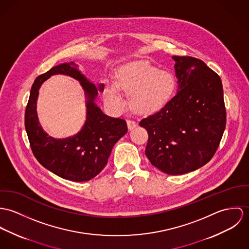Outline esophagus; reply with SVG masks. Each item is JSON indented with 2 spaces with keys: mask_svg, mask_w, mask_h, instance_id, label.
<instances>
[{
  "mask_svg": "<svg viewBox=\"0 0 249 249\" xmlns=\"http://www.w3.org/2000/svg\"><path fill=\"white\" fill-rule=\"evenodd\" d=\"M127 126H128L129 130H133L134 128L137 127V123L133 120H127Z\"/></svg>",
  "mask_w": 249,
  "mask_h": 249,
  "instance_id": "1",
  "label": "esophagus"
}]
</instances>
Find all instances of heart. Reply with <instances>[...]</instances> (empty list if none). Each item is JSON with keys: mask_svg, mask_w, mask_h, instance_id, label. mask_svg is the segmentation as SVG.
I'll use <instances>...</instances> for the list:
<instances>
[{"mask_svg": "<svg viewBox=\"0 0 249 249\" xmlns=\"http://www.w3.org/2000/svg\"><path fill=\"white\" fill-rule=\"evenodd\" d=\"M177 86L175 75L160 71L148 61H136L124 65L118 71L114 85H107L103 91L105 101L113 108H121L123 97L118 90L132 94L131 105L139 113L161 110L172 98Z\"/></svg>", "mask_w": 249, "mask_h": 249, "instance_id": "heart-1", "label": "heart"}]
</instances>
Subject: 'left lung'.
<instances>
[{
  "label": "left lung",
  "instance_id": "left-lung-1",
  "mask_svg": "<svg viewBox=\"0 0 249 249\" xmlns=\"http://www.w3.org/2000/svg\"><path fill=\"white\" fill-rule=\"evenodd\" d=\"M176 95L139 125L148 132L145 154L168 175H182L205 165L221 142L226 113L220 76L189 56H173Z\"/></svg>",
  "mask_w": 249,
  "mask_h": 249
}]
</instances>
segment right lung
<instances>
[{"mask_svg":"<svg viewBox=\"0 0 249 249\" xmlns=\"http://www.w3.org/2000/svg\"><path fill=\"white\" fill-rule=\"evenodd\" d=\"M55 74L68 75L80 81L86 97V120L82 130L66 139H54L41 128L36 114L38 89ZM104 85L95 86L73 62L64 63L38 76L31 87L25 115V126L34 157L39 163L56 176L75 182L87 181L97 176L108 162L114 144L128 131L124 119L105 114L95 104Z\"/></svg>","mask_w":249,"mask_h":249,"instance_id":"right-lung-1","label":"right lung"}]
</instances>
